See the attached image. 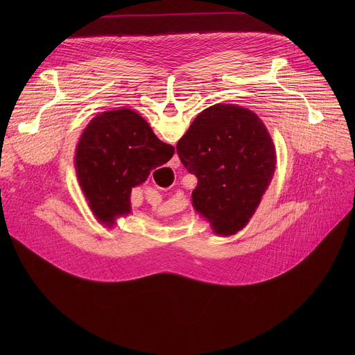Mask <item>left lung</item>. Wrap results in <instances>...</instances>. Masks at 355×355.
<instances>
[{
	"label": "left lung",
	"instance_id": "1",
	"mask_svg": "<svg viewBox=\"0 0 355 355\" xmlns=\"http://www.w3.org/2000/svg\"><path fill=\"white\" fill-rule=\"evenodd\" d=\"M198 178L192 205L218 234H234L256 212L275 171L272 139L250 110L216 104L202 111L177 143Z\"/></svg>",
	"mask_w": 355,
	"mask_h": 355
}]
</instances>
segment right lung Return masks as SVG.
I'll list each match as a JSON object with an SVG mask.
<instances>
[{"instance_id":"1","label":"right lung","mask_w":355,"mask_h":355,"mask_svg":"<svg viewBox=\"0 0 355 355\" xmlns=\"http://www.w3.org/2000/svg\"><path fill=\"white\" fill-rule=\"evenodd\" d=\"M174 147L162 141L130 110L98 115L83 132L76 150L80 187L96 219L107 226L130 212L132 188L166 164Z\"/></svg>"}]
</instances>
